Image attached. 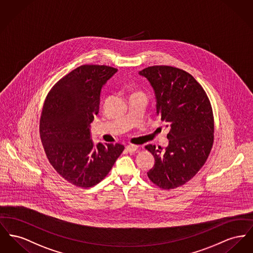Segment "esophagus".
Instances as JSON below:
<instances>
[{
    "mask_svg": "<svg viewBox=\"0 0 253 253\" xmlns=\"http://www.w3.org/2000/svg\"><path fill=\"white\" fill-rule=\"evenodd\" d=\"M138 148V146L137 145H134V144H129V145H127V151L128 152H130V153H133V152H135L136 150Z\"/></svg>",
    "mask_w": 253,
    "mask_h": 253,
    "instance_id": "esophagus-1",
    "label": "esophagus"
}]
</instances>
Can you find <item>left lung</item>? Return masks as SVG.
<instances>
[{"mask_svg":"<svg viewBox=\"0 0 253 253\" xmlns=\"http://www.w3.org/2000/svg\"><path fill=\"white\" fill-rule=\"evenodd\" d=\"M154 88L157 113L170 125L166 148L145 146L155 158L149 179L162 189L183 185L205 165L214 142V117L202 85L172 66H151L139 72Z\"/></svg>","mask_w":253,"mask_h":253,"instance_id":"left-lung-1","label":"left lung"}]
</instances>
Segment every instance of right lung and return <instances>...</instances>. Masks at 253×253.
<instances>
[{
  "instance_id": "add662e5",
  "label": "right lung",
  "mask_w": 253,
  "mask_h": 253,
  "mask_svg": "<svg viewBox=\"0 0 253 253\" xmlns=\"http://www.w3.org/2000/svg\"><path fill=\"white\" fill-rule=\"evenodd\" d=\"M117 72L105 65L79 66L57 81L45 97L40 119L45 156L60 176L77 187L100 182L124 150L120 143L95 147L89 135L101 89Z\"/></svg>"
}]
</instances>
